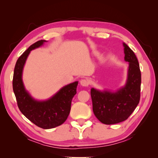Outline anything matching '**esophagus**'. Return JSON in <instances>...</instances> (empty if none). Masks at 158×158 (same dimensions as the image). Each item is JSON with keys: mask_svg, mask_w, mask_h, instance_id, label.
<instances>
[{"mask_svg": "<svg viewBox=\"0 0 158 158\" xmlns=\"http://www.w3.org/2000/svg\"><path fill=\"white\" fill-rule=\"evenodd\" d=\"M80 84L82 85V86H88L89 85V81H88V79H81L80 81Z\"/></svg>", "mask_w": 158, "mask_h": 158, "instance_id": "34e87169", "label": "esophagus"}]
</instances>
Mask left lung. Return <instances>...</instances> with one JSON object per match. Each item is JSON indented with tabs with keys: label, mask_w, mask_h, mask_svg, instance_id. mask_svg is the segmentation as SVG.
Here are the masks:
<instances>
[{
	"label": "left lung",
	"mask_w": 158,
	"mask_h": 158,
	"mask_svg": "<svg viewBox=\"0 0 158 158\" xmlns=\"http://www.w3.org/2000/svg\"><path fill=\"white\" fill-rule=\"evenodd\" d=\"M125 60L129 62L127 79L123 88L112 93L90 90L93 111L96 118L106 125L118 123L128 118L140 100L141 71L135 53L123 43Z\"/></svg>",
	"instance_id": "left-lung-1"
}]
</instances>
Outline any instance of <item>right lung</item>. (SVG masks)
I'll return each mask as SVG.
<instances>
[{
    "mask_svg": "<svg viewBox=\"0 0 158 158\" xmlns=\"http://www.w3.org/2000/svg\"><path fill=\"white\" fill-rule=\"evenodd\" d=\"M46 40L36 42L26 50L16 63L12 86L17 105L21 113L33 123L43 129H51L62 125L71 109V102L77 93L78 81L63 87L56 94L45 101H37L26 91L22 81L23 68L31 51L40 47Z\"/></svg>",
    "mask_w": 158,
    "mask_h": 158,
    "instance_id": "add662e5",
    "label": "right lung"
}]
</instances>
